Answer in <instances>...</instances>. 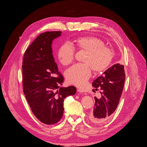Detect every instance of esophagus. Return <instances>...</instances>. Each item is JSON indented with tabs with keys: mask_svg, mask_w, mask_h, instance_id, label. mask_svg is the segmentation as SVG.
Segmentation results:
<instances>
[{
	"mask_svg": "<svg viewBox=\"0 0 147 147\" xmlns=\"http://www.w3.org/2000/svg\"><path fill=\"white\" fill-rule=\"evenodd\" d=\"M78 91L79 92H81V93H82H82H83V92H86V90L83 89V88H78Z\"/></svg>",
	"mask_w": 147,
	"mask_h": 147,
	"instance_id": "obj_1",
	"label": "esophagus"
}]
</instances>
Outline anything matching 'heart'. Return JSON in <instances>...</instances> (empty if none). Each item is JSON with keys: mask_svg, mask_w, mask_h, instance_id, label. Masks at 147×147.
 Returning a JSON list of instances; mask_svg holds the SVG:
<instances>
[{"mask_svg": "<svg viewBox=\"0 0 147 147\" xmlns=\"http://www.w3.org/2000/svg\"><path fill=\"white\" fill-rule=\"evenodd\" d=\"M72 46L79 51H84L82 62L69 68L65 72L67 81L77 86H83L94 73H101L110 66L114 57L113 51L105 46L100 38L94 36H82L74 38ZM74 50L71 45L64 43L57 51V57L61 64L67 65L74 59Z\"/></svg>", "mask_w": 147, "mask_h": 147, "instance_id": "heart-1", "label": "heart"}]
</instances>
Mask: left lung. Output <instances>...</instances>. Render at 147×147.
Listing matches in <instances>:
<instances>
[{
	"instance_id": "8db88e82",
	"label": "left lung",
	"mask_w": 147,
	"mask_h": 147,
	"mask_svg": "<svg viewBox=\"0 0 147 147\" xmlns=\"http://www.w3.org/2000/svg\"><path fill=\"white\" fill-rule=\"evenodd\" d=\"M125 73L124 65H113L92 83L96 90H100L101 97H95L93 111L89 117L95 124H101L112 116L116 110L124 88Z\"/></svg>"
}]
</instances>
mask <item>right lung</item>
<instances>
[{
  "label": "right lung",
  "instance_id": "right-lung-1",
  "mask_svg": "<svg viewBox=\"0 0 147 147\" xmlns=\"http://www.w3.org/2000/svg\"><path fill=\"white\" fill-rule=\"evenodd\" d=\"M61 31L40 34L22 58V88L36 117L46 125L58 123L64 114V99L76 92L74 86L60 87L64 78L58 71L51 48Z\"/></svg>",
  "mask_w": 147,
  "mask_h": 147
}]
</instances>
